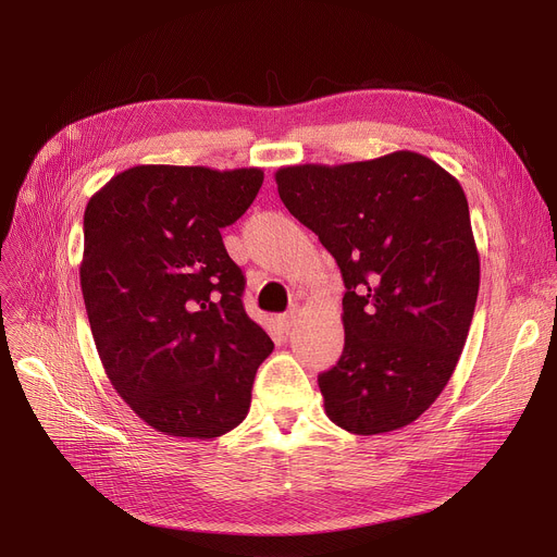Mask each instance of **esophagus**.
I'll return each mask as SVG.
<instances>
[{"label": "esophagus", "mask_w": 557, "mask_h": 557, "mask_svg": "<svg viewBox=\"0 0 557 557\" xmlns=\"http://www.w3.org/2000/svg\"><path fill=\"white\" fill-rule=\"evenodd\" d=\"M298 318H300V307H298V305H294V307H290V309L280 318V325H282V330H290V327H294Z\"/></svg>", "instance_id": "1"}]
</instances>
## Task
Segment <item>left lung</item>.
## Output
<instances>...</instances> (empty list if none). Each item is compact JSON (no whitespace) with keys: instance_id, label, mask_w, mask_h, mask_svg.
<instances>
[{"instance_id":"8db88e82","label":"left lung","mask_w":557,"mask_h":557,"mask_svg":"<svg viewBox=\"0 0 557 557\" xmlns=\"http://www.w3.org/2000/svg\"><path fill=\"white\" fill-rule=\"evenodd\" d=\"M275 183L345 284L343 355L318 374L327 418L357 435L416 422L451 379L479 296L460 183L413 151L282 166Z\"/></svg>"}]
</instances>
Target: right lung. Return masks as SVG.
<instances>
[{
  "mask_svg": "<svg viewBox=\"0 0 557 557\" xmlns=\"http://www.w3.org/2000/svg\"><path fill=\"white\" fill-rule=\"evenodd\" d=\"M261 183L257 166L139 164L85 208L81 288L99 359L137 418L164 435L212 441L239 426L273 352L221 237Z\"/></svg>",
  "mask_w": 557,
  "mask_h": 557,
  "instance_id": "add662e5",
  "label": "right lung"
}]
</instances>
